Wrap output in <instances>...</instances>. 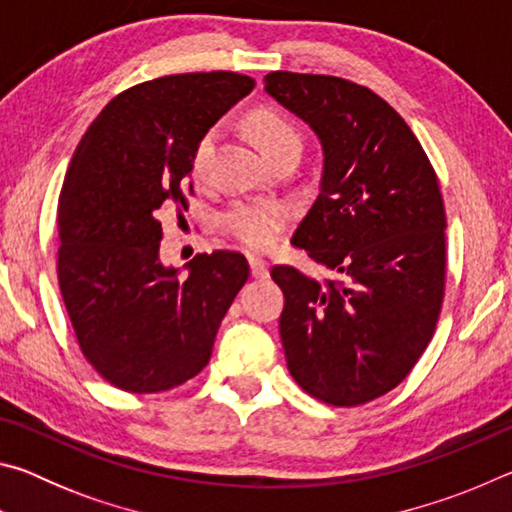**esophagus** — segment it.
<instances>
[{
  "label": "esophagus",
  "instance_id": "1",
  "mask_svg": "<svg viewBox=\"0 0 512 512\" xmlns=\"http://www.w3.org/2000/svg\"><path fill=\"white\" fill-rule=\"evenodd\" d=\"M248 264H250V273H253L255 280H266V277H268V264L264 262V259L250 257Z\"/></svg>",
  "mask_w": 512,
  "mask_h": 512
}]
</instances>
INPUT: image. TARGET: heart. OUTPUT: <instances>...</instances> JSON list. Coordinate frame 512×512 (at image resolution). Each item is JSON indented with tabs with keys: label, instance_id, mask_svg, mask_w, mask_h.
Here are the masks:
<instances>
[{
	"label": "heart",
	"instance_id": "1",
	"mask_svg": "<svg viewBox=\"0 0 512 512\" xmlns=\"http://www.w3.org/2000/svg\"><path fill=\"white\" fill-rule=\"evenodd\" d=\"M250 131H253L257 144L262 146L266 155L280 149V146L289 142H300V135L287 119L277 115L273 110H257L248 119ZM216 137L219 131L210 128L201 135V140L196 142L192 151V176L196 180L205 178L207 167H210V158L216 146ZM289 221V210L280 203H237L232 205L228 212L223 214L225 230L235 237L239 244H244L250 250H262L273 248L282 237L284 225Z\"/></svg>",
	"mask_w": 512,
	"mask_h": 512
}]
</instances>
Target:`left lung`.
<instances>
[{"instance_id": "8db88e82", "label": "left lung", "mask_w": 512, "mask_h": 512, "mask_svg": "<svg viewBox=\"0 0 512 512\" xmlns=\"http://www.w3.org/2000/svg\"><path fill=\"white\" fill-rule=\"evenodd\" d=\"M264 90L323 144L320 194L291 244L339 275L318 282L273 266L289 372L325 404L372 402L413 370L443 309L447 216L436 171L400 112L359 83L271 72Z\"/></svg>"}]
</instances>
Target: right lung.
<instances>
[{
  "mask_svg": "<svg viewBox=\"0 0 512 512\" xmlns=\"http://www.w3.org/2000/svg\"><path fill=\"white\" fill-rule=\"evenodd\" d=\"M255 79L171 74L117 94L81 137L58 198V284L83 357L112 386L162 393L196 377L250 268L232 250L160 262L162 207L187 210L196 142Z\"/></svg>",
  "mask_w": 512,
  "mask_h": 512,
  "instance_id": "right-lung-1",
  "label": "right lung"
}]
</instances>
